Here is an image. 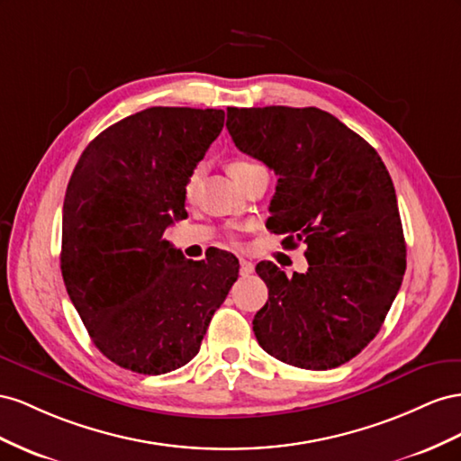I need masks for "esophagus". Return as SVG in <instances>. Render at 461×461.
Segmentation results:
<instances>
[{"instance_id": "obj_1", "label": "esophagus", "mask_w": 461, "mask_h": 461, "mask_svg": "<svg viewBox=\"0 0 461 461\" xmlns=\"http://www.w3.org/2000/svg\"><path fill=\"white\" fill-rule=\"evenodd\" d=\"M240 265H241V276H249V274H253L255 267H253V262H251V260H247V258H240Z\"/></svg>"}]
</instances>
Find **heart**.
Listing matches in <instances>:
<instances>
[{"label":"heart","instance_id":"b5f03b06","mask_svg":"<svg viewBox=\"0 0 461 461\" xmlns=\"http://www.w3.org/2000/svg\"><path fill=\"white\" fill-rule=\"evenodd\" d=\"M228 169H230V174H231V177H233L235 181H241V179L247 177L249 174L257 172V169H265V167H262V166L257 164V162H253V160H249V158H233V160L230 162V166H228ZM201 172H203V167L196 166V167L193 169V172L189 174V177H187V181H185V194H187V196H193V194H194L196 185H199V181H201Z\"/></svg>","mask_w":461,"mask_h":461}]
</instances>
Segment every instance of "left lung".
<instances>
[{
	"label": "left lung",
	"instance_id": "obj_1",
	"mask_svg": "<svg viewBox=\"0 0 461 461\" xmlns=\"http://www.w3.org/2000/svg\"><path fill=\"white\" fill-rule=\"evenodd\" d=\"M241 152L278 176L267 228L307 245L305 274L257 265L268 301L253 321L260 348L299 369L353 359L378 334L405 272L396 191L369 142L319 108H228Z\"/></svg>",
	"mask_w": 461,
	"mask_h": 461
}]
</instances>
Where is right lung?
<instances>
[{"mask_svg":"<svg viewBox=\"0 0 461 461\" xmlns=\"http://www.w3.org/2000/svg\"><path fill=\"white\" fill-rule=\"evenodd\" d=\"M223 110L149 108L113 123L78 158L63 201L61 274L95 346L140 375L201 349L240 260H187L164 231L185 218V181L223 127Z\"/></svg>","mask_w":461,"mask_h":461,"instance_id":"1","label":"right lung"}]
</instances>
